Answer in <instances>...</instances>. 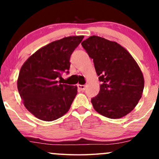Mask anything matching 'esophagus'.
Wrapping results in <instances>:
<instances>
[{"instance_id":"34e87169","label":"esophagus","mask_w":159,"mask_h":159,"mask_svg":"<svg viewBox=\"0 0 159 159\" xmlns=\"http://www.w3.org/2000/svg\"><path fill=\"white\" fill-rule=\"evenodd\" d=\"M78 88L80 89L81 91H84L85 90V88H86V86L85 85H81V84H78Z\"/></svg>"}]
</instances>
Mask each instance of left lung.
Masks as SVG:
<instances>
[{
    "label": "left lung",
    "instance_id": "left-lung-1",
    "mask_svg": "<svg viewBox=\"0 0 159 159\" xmlns=\"http://www.w3.org/2000/svg\"><path fill=\"white\" fill-rule=\"evenodd\" d=\"M93 60L100 85L91 98L98 114L118 119L130 113L140 99L144 80L138 65L123 47L105 38L92 36L81 43Z\"/></svg>",
    "mask_w": 159,
    "mask_h": 159
}]
</instances>
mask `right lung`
Returning a JSON list of instances; mask_svg holds the SVG:
<instances>
[{
	"label": "right lung",
	"instance_id": "right-lung-1",
	"mask_svg": "<svg viewBox=\"0 0 159 159\" xmlns=\"http://www.w3.org/2000/svg\"><path fill=\"white\" fill-rule=\"evenodd\" d=\"M84 36H68L39 49L20 70L18 90L26 108L38 119L53 121L68 112L77 95L76 86L58 81L69 74L71 54Z\"/></svg>",
	"mask_w": 159,
	"mask_h": 159
}]
</instances>
